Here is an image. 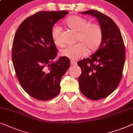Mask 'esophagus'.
Wrapping results in <instances>:
<instances>
[{"instance_id":"obj_1","label":"esophagus","mask_w":133,"mask_h":133,"mask_svg":"<svg viewBox=\"0 0 133 133\" xmlns=\"http://www.w3.org/2000/svg\"><path fill=\"white\" fill-rule=\"evenodd\" d=\"M70 64L73 65H77V62L75 61H73V60H71V61H70Z\"/></svg>"}]
</instances>
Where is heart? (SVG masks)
Segmentation results:
<instances>
[{
    "label": "heart",
    "mask_w": 133,
    "mask_h": 133,
    "mask_svg": "<svg viewBox=\"0 0 133 133\" xmlns=\"http://www.w3.org/2000/svg\"><path fill=\"white\" fill-rule=\"evenodd\" d=\"M65 24L70 29L78 32L77 41L79 42L75 45H68L62 49V56L77 59L87 54L88 49L90 52H93L98 48L103 38L102 30L98 25L93 23L89 24L86 19L77 15L69 17L65 20ZM51 35L55 45H63L59 26H53Z\"/></svg>",
    "instance_id": "b5f03b06"
}]
</instances>
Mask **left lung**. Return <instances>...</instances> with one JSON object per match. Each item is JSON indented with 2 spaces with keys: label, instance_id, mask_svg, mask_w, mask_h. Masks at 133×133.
I'll return each mask as SVG.
<instances>
[{
  "label": "left lung",
  "instance_id": "obj_1",
  "mask_svg": "<svg viewBox=\"0 0 133 133\" xmlns=\"http://www.w3.org/2000/svg\"><path fill=\"white\" fill-rule=\"evenodd\" d=\"M81 13L96 17L103 38L94 54L77 63L81 69L79 89L87 98L100 100L110 95L122 78L125 61L124 44L119 28L110 17L97 10Z\"/></svg>",
  "mask_w": 133,
  "mask_h": 133
}]
</instances>
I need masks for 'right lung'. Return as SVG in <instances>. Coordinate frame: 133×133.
<instances>
[{"label": "right lung", "mask_w": 133, "mask_h": 133, "mask_svg": "<svg viewBox=\"0 0 133 133\" xmlns=\"http://www.w3.org/2000/svg\"><path fill=\"white\" fill-rule=\"evenodd\" d=\"M68 11H39L26 18L17 28L12 47V61L17 79L33 98L48 100L60 92V81L70 66L68 58L54 61L58 50L51 31Z\"/></svg>", "instance_id": "add662e5"}]
</instances>
